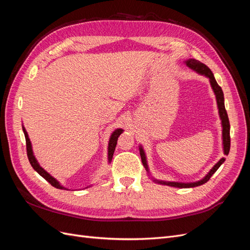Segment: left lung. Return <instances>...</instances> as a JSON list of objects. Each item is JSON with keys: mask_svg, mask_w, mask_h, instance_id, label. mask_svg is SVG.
<instances>
[{"mask_svg": "<svg viewBox=\"0 0 250 250\" xmlns=\"http://www.w3.org/2000/svg\"><path fill=\"white\" fill-rule=\"evenodd\" d=\"M185 64L190 67L191 70H193L194 72L198 73L199 75H202V76L207 77L209 81V84L211 89L215 94L216 97V101H217V107H218V112H219V118L221 120V127H222V148H223V153L225 155H228L230 149V137H229V117H228V112L225 110V105H224V95L222 92V88L218 85V83L214 77V74L211 72L208 67L200 62L199 60H196L193 58H188L187 60H185ZM139 150H140V154H141V158H142V163L143 166L145 167L149 177L152 179L154 183L160 184V185H164V186H169V187H174V188H194V187H198L201 186L203 184H206L207 181L211 177V175L219 169V167L225 162V158L222 157L220 161H219L217 164H215V166L211 168L208 173L207 174L206 176L203 178H201L200 180L197 181H193V183H179V181H166V180H160L154 178L152 175H151L149 167H148V163H147V156L145 153V150H144L143 146L140 144L139 146Z\"/></svg>", "mask_w": 250, "mask_h": 250, "instance_id": "1", "label": "left lung"}]
</instances>
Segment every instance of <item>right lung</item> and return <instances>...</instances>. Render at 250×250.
I'll use <instances>...</instances> for the list:
<instances>
[{
    "instance_id": "obj_1",
    "label": "right lung",
    "mask_w": 250,
    "mask_h": 250,
    "mask_svg": "<svg viewBox=\"0 0 250 250\" xmlns=\"http://www.w3.org/2000/svg\"><path fill=\"white\" fill-rule=\"evenodd\" d=\"M22 127V131H24V134H25V138H26V144H27V155H28V158H29V162L30 164H31L32 168L40 174V175L42 177H43L44 179H46L48 183H50L53 187H55L56 188H60V190H69V188L63 187L62 184L59 183V181L53 177L50 173H48L46 170H44L42 166L40 165V163L37 162L36 157L33 153V150H32V144H31V141H30L29 139V135H28V132L26 130V128L24 127V125H21ZM123 129L122 128H117V129L113 131L110 135L109 138V141H108V147H107V162L108 164L111 163V160H112V156H113V152H115V149H116V146H117V141H118V138L120 137L121 133H123ZM93 185L90 186H87L85 187L84 188H87L89 187H92Z\"/></svg>"
}]
</instances>
